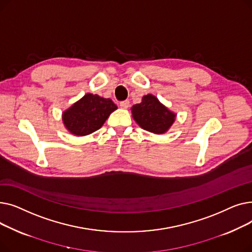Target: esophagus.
<instances>
[{"label":"esophagus","mask_w":252,"mask_h":252,"mask_svg":"<svg viewBox=\"0 0 252 252\" xmlns=\"http://www.w3.org/2000/svg\"><path fill=\"white\" fill-rule=\"evenodd\" d=\"M119 106H121V108H123V109H126V108H128V106H129V101L128 100L122 101L121 103H119Z\"/></svg>","instance_id":"esophagus-1"}]
</instances>
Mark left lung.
Here are the masks:
<instances>
[{"mask_svg":"<svg viewBox=\"0 0 252 252\" xmlns=\"http://www.w3.org/2000/svg\"><path fill=\"white\" fill-rule=\"evenodd\" d=\"M131 114L143 129L157 135L167 131L176 119V114L151 94L144 96L140 104L131 107Z\"/></svg>","mask_w":252,"mask_h":252,"instance_id":"1","label":"left lung"}]
</instances>
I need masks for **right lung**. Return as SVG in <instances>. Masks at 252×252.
Returning a JSON list of instances; mask_svg holds the SVG:
<instances>
[{"instance_id": "add662e5", "label": "right lung", "mask_w": 252, "mask_h": 252, "mask_svg": "<svg viewBox=\"0 0 252 252\" xmlns=\"http://www.w3.org/2000/svg\"><path fill=\"white\" fill-rule=\"evenodd\" d=\"M117 109L111 99L87 94L62 114L65 127L75 136H87L98 130Z\"/></svg>"}]
</instances>
